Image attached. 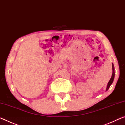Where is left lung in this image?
Returning <instances> with one entry per match:
<instances>
[{
    "mask_svg": "<svg viewBox=\"0 0 125 125\" xmlns=\"http://www.w3.org/2000/svg\"><path fill=\"white\" fill-rule=\"evenodd\" d=\"M112 76H111V78L110 79V80H109V81L108 83V85H107V91L109 89V87H110V85L112 84L113 81H114V77H115V69H114V64H112Z\"/></svg>",
    "mask_w": 125,
    "mask_h": 125,
    "instance_id": "left-lung-1",
    "label": "left lung"
}]
</instances>
